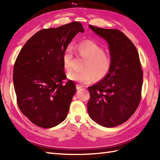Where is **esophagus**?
<instances>
[{"mask_svg":"<svg viewBox=\"0 0 160 160\" xmlns=\"http://www.w3.org/2000/svg\"><path fill=\"white\" fill-rule=\"evenodd\" d=\"M82 86L80 85V84H76V89H77V90H79L80 89H82Z\"/></svg>","mask_w":160,"mask_h":160,"instance_id":"34e87169","label":"esophagus"}]
</instances>
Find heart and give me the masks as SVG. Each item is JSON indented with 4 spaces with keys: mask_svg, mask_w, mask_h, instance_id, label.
Segmentation results:
<instances>
[{
    "mask_svg": "<svg viewBox=\"0 0 160 160\" xmlns=\"http://www.w3.org/2000/svg\"><path fill=\"white\" fill-rule=\"evenodd\" d=\"M77 50L79 56L85 59L81 70L78 72H72L73 58V50L68 47L64 52L63 67L68 75L69 79L76 81L80 84H87L93 79L96 82L106 78L113 66L111 57L105 53L102 47L92 40H86L78 43Z\"/></svg>",
    "mask_w": 160,
    "mask_h": 160,
    "instance_id": "1",
    "label": "heart"
}]
</instances>
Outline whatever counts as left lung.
Instances as JSON below:
<instances>
[{
	"instance_id": "obj_1",
	"label": "left lung",
	"mask_w": 160,
	"mask_h": 160,
	"mask_svg": "<svg viewBox=\"0 0 160 160\" xmlns=\"http://www.w3.org/2000/svg\"><path fill=\"white\" fill-rule=\"evenodd\" d=\"M108 43L113 66L106 78L89 87L87 111L91 118L105 127L127 121L142 98L143 71L136 47L123 32L89 25Z\"/></svg>"
}]
</instances>
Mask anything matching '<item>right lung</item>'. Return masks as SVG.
I'll return each mask as SVG.
<instances>
[{"label": "right lung", "instance_id": "right-lung-1", "mask_svg": "<svg viewBox=\"0 0 160 160\" xmlns=\"http://www.w3.org/2000/svg\"><path fill=\"white\" fill-rule=\"evenodd\" d=\"M82 25L72 22L40 30L20 50L13 66L17 104L23 115L38 127L49 128L65 120L76 84L67 79L63 55Z\"/></svg>", "mask_w": 160, "mask_h": 160}]
</instances>
